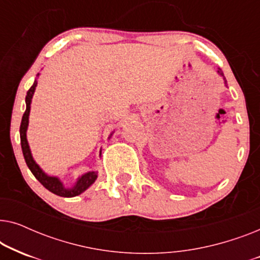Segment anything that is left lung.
Here are the masks:
<instances>
[{
  "label": "left lung",
  "instance_id": "obj_1",
  "mask_svg": "<svg viewBox=\"0 0 260 260\" xmlns=\"http://www.w3.org/2000/svg\"><path fill=\"white\" fill-rule=\"evenodd\" d=\"M216 72H218V74H219V76H220V77H221V78H222V79H223V83H225V86H227V81H226V78H225V76H223L222 71H221V70H220V69H218V71H216Z\"/></svg>",
  "mask_w": 260,
  "mask_h": 260
}]
</instances>
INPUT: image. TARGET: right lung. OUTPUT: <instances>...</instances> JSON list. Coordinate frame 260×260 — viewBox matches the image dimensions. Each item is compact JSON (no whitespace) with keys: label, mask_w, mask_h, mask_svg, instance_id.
Segmentation results:
<instances>
[{"label":"right lung","mask_w":260,"mask_h":260,"mask_svg":"<svg viewBox=\"0 0 260 260\" xmlns=\"http://www.w3.org/2000/svg\"><path fill=\"white\" fill-rule=\"evenodd\" d=\"M40 74L38 73L39 77ZM38 85V80H34V84L31 85V87L28 90L27 95H26V111L23 113L22 120H21V125H20V138H21V148H22V152H23V157L24 161H26L28 168L33 175L37 177V180L40 182L42 186H44L46 189H48L52 193H54L55 195H59V197L62 198H73L77 197L81 193H84L85 190L87 189L88 187H91L92 184L94 183V181L97 180L98 177V173L97 172H87L83 174V175L79 176L77 179L76 182L72 187H65V184L62 183V181L59 179L58 176H51L48 174H46L44 170L41 169V167L35 162V159L33 158V155H31L29 144H28L27 141V129H28V124H29V113H30V104H31V99H33L35 88H37ZM115 131H112L110 134L109 138L112 136ZM102 155V150L101 154Z\"/></svg>","instance_id":"1"}]
</instances>
